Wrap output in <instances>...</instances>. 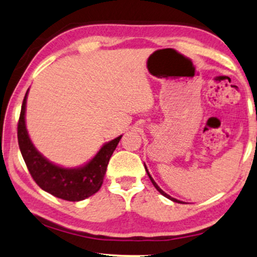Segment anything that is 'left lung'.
Returning <instances> with one entry per match:
<instances>
[{
	"label": "left lung",
	"mask_w": 257,
	"mask_h": 257,
	"mask_svg": "<svg viewBox=\"0 0 257 257\" xmlns=\"http://www.w3.org/2000/svg\"><path fill=\"white\" fill-rule=\"evenodd\" d=\"M145 169H146V172H147V175H148V176H150V180L152 181V183H153V185H154V187H155V189H156V190H158V191H159L160 193H161V195H163V196H165V197H167V198H168V199H170V200H173V202H176V203H182V202H181V200H177L176 198H173V197H172V196L167 195V193H166L165 191H163V190H162V189H161V188H160L158 184H156V183H155V181L153 180V177H152V176H151V174H150V173H148V169L146 168V166H145Z\"/></svg>",
	"instance_id": "1"
}]
</instances>
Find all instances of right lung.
<instances>
[{"mask_svg":"<svg viewBox=\"0 0 257 257\" xmlns=\"http://www.w3.org/2000/svg\"><path fill=\"white\" fill-rule=\"evenodd\" d=\"M28 92L29 89L22 104L17 137L22 156L32 178L44 191L69 202H80L92 196L102 187L107 163L121 136L103 145L98 153L82 167L64 168L54 165L36 150L29 137L25 125Z\"/></svg>","mask_w":257,"mask_h":257,"instance_id":"add662e5","label":"right lung"}]
</instances>
